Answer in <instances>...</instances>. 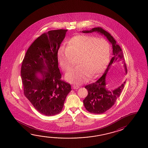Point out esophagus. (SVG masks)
Listing matches in <instances>:
<instances>
[{"label": "esophagus", "instance_id": "obj_1", "mask_svg": "<svg viewBox=\"0 0 148 148\" xmlns=\"http://www.w3.org/2000/svg\"><path fill=\"white\" fill-rule=\"evenodd\" d=\"M72 88L73 89H78L79 88V86L78 85H73Z\"/></svg>", "mask_w": 148, "mask_h": 148}]
</instances>
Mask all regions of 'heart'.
I'll use <instances>...</instances> for the list:
<instances>
[{"label":"heart","instance_id":"heart-1","mask_svg":"<svg viewBox=\"0 0 148 148\" xmlns=\"http://www.w3.org/2000/svg\"><path fill=\"white\" fill-rule=\"evenodd\" d=\"M58 60L61 68L66 72L72 66L73 59L78 65L67 73V82L80 85L102 72L109 62L110 45L104 39L88 35H77L69 39L67 47H61L58 51Z\"/></svg>","mask_w":148,"mask_h":148}]
</instances>
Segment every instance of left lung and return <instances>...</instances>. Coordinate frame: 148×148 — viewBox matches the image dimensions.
Segmentation results:
<instances>
[{
    "mask_svg": "<svg viewBox=\"0 0 148 148\" xmlns=\"http://www.w3.org/2000/svg\"><path fill=\"white\" fill-rule=\"evenodd\" d=\"M98 32L104 35L112 44L113 55L108 66L104 73L97 81L86 85L85 88L87 89L88 95L83 100V103L86 110L94 114H102L110 109L113 106L119 97H120L122 90L123 89L125 81L119 88L114 90H109L106 88V74L111 66L112 64L115 61L124 60L123 55L122 53L120 46L116 44L115 40L111 35L101 27H95L90 30L82 31L84 33L92 32ZM124 66L127 73L126 64L124 63Z\"/></svg>",
    "mask_w": 148,
    "mask_h": 148,
    "instance_id": "1",
    "label": "left lung"
}]
</instances>
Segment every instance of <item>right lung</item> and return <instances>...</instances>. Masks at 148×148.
Here are the masks:
<instances>
[{
	"instance_id": "obj_1",
	"label": "right lung",
	"mask_w": 148,
	"mask_h": 148,
	"mask_svg": "<svg viewBox=\"0 0 148 148\" xmlns=\"http://www.w3.org/2000/svg\"><path fill=\"white\" fill-rule=\"evenodd\" d=\"M66 29L48 31L34 40L26 51L21 67L25 96L35 109L46 116L62 111L71 85L61 79L58 67V50ZM47 70V71H44ZM42 76L38 78L37 74Z\"/></svg>"
}]
</instances>
